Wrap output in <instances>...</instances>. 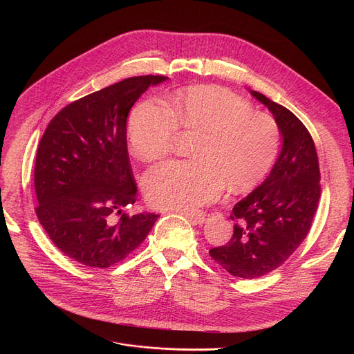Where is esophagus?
I'll list each match as a JSON object with an SVG mask.
<instances>
[{
  "label": "esophagus",
  "instance_id": "34e87169",
  "mask_svg": "<svg viewBox=\"0 0 354 354\" xmlns=\"http://www.w3.org/2000/svg\"><path fill=\"white\" fill-rule=\"evenodd\" d=\"M182 214L186 216L194 224H203V223H206V220L210 216V214L203 213V212H198V213H194V214H192V213H182Z\"/></svg>",
  "mask_w": 354,
  "mask_h": 354
}]
</instances>
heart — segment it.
I'll return each instance as SVG.
<instances>
[{"label":"heart","mask_w":354,"mask_h":354,"mask_svg":"<svg viewBox=\"0 0 354 354\" xmlns=\"http://www.w3.org/2000/svg\"><path fill=\"white\" fill-rule=\"evenodd\" d=\"M168 106L145 99L131 112L129 137L134 156L153 162L168 156L178 127L197 131L193 160L168 161L145 176V192L157 207L193 212L217 198L225 183L241 192L261 180L280 148L276 120L241 96L217 86H190L172 93Z\"/></svg>","instance_id":"obj_1"}]
</instances>
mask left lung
<instances>
[{
    "label": "left lung",
    "mask_w": 354,
    "mask_h": 354,
    "mask_svg": "<svg viewBox=\"0 0 354 354\" xmlns=\"http://www.w3.org/2000/svg\"><path fill=\"white\" fill-rule=\"evenodd\" d=\"M250 93L273 113L283 145L265 182L232 207L231 239L209 252L241 279L263 276L292 255L310 232L321 197L318 156L307 127L263 93Z\"/></svg>",
    "instance_id": "1"
}]
</instances>
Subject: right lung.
Listing matches in <instances>:
<instances>
[{"label": "right lung", "instance_id": "obj_1", "mask_svg": "<svg viewBox=\"0 0 354 354\" xmlns=\"http://www.w3.org/2000/svg\"><path fill=\"white\" fill-rule=\"evenodd\" d=\"M164 75L126 78L63 108L44 130L35 161L36 216L64 255L105 269L126 259L158 218L127 216L137 185L127 153V116Z\"/></svg>", "mask_w": 354, "mask_h": 354}]
</instances>
